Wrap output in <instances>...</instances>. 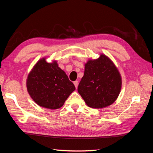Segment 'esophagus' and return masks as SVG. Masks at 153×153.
Masks as SVG:
<instances>
[{
    "mask_svg": "<svg viewBox=\"0 0 153 153\" xmlns=\"http://www.w3.org/2000/svg\"><path fill=\"white\" fill-rule=\"evenodd\" d=\"M74 85H75V87H76V88L77 89V86H78V81H75L74 82Z\"/></svg>",
    "mask_w": 153,
    "mask_h": 153,
    "instance_id": "obj_1",
    "label": "esophagus"
}]
</instances>
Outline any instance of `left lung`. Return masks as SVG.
<instances>
[{"instance_id":"1","label":"left lung","mask_w":153,"mask_h":153,"mask_svg":"<svg viewBox=\"0 0 153 153\" xmlns=\"http://www.w3.org/2000/svg\"><path fill=\"white\" fill-rule=\"evenodd\" d=\"M122 87L118 69L107 56L101 54L85 64L84 75L77 91L89 107L103 108L117 99Z\"/></svg>"}]
</instances>
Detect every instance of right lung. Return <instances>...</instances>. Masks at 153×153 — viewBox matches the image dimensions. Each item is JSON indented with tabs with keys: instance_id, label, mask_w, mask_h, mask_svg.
Instances as JSON below:
<instances>
[{
	"instance_id": "obj_1",
	"label": "right lung",
	"mask_w": 153,
	"mask_h": 153,
	"mask_svg": "<svg viewBox=\"0 0 153 153\" xmlns=\"http://www.w3.org/2000/svg\"><path fill=\"white\" fill-rule=\"evenodd\" d=\"M27 88L36 104L51 110L62 107L76 90L56 61L48 63L45 58L38 61L30 71L27 79Z\"/></svg>"
}]
</instances>
